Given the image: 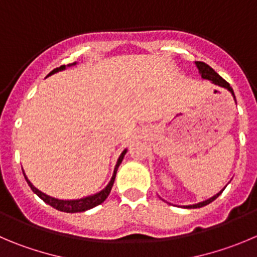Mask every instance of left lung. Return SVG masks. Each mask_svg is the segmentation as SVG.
Segmentation results:
<instances>
[{
	"instance_id": "obj_1",
	"label": "left lung",
	"mask_w": 257,
	"mask_h": 257,
	"mask_svg": "<svg viewBox=\"0 0 257 257\" xmlns=\"http://www.w3.org/2000/svg\"><path fill=\"white\" fill-rule=\"evenodd\" d=\"M195 64H196V67H198V69H199V73L201 74V78H204V80H209V81H212V82L214 83V85L220 86V87H223V88H227V90H228L229 92L232 93L234 101H236V96H234L233 88H232L231 86H229V83L227 82L226 80H223V78L220 77L219 74H218L217 72H215L214 69L212 68V67L208 66V64L204 63V62H195ZM223 190H224V189H223ZM223 190H220L219 193L215 194V195L212 196V198L207 199V200H204V201H201V203H198V204H193V205H185V207H184V208H188V209H191V208H201V207H204V205H208V204H209V203H212L213 200H215V199H217L218 196H219L220 194H222Z\"/></svg>"
}]
</instances>
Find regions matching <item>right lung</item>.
I'll list each match as a JSON object with an SVG mask.
<instances>
[{"label":"right lung","mask_w":257,"mask_h":257,"mask_svg":"<svg viewBox=\"0 0 257 257\" xmlns=\"http://www.w3.org/2000/svg\"><path fill=\"white\" fill-rule=\"evenodd\" d=\"M74 64H76V62L72 64H68V67L74 66ZM63 69H66V66H61V67H58V68L53 69V71L50 72L48 76H50V74H53V73H56V72L63 71ZM125 153H126V150H124L123 152H121V155L119 156V158H117V162H116V165H115V169H114V174H112L111 180H110V183L105 186V189H102V190L99 191V193L93 194V195H88V196H86V198L76 199V200H59V199L52 198V196L47 195V194H44V193H42L40 190H38V189L35 188V186L30 183V181H29L25 174H24V176H25L26 183L29 184V186L31 188V190L34 191V193L37 194V195L39 196L43 201H45L47 204H49L50 207L56 208V209L61 210V212H66V213L85 212V210H88V209H91V208L96 207V205L101 204L102 201H105V199L109 196L112 185H114L117 167H119V165H120L121 161H123V158H124V156H125Z\"/></svg>","instance_id":"add662e5"}]
</instances>
